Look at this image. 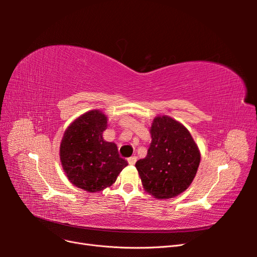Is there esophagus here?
<instances>
[{
	"mask_svg": "<svg viewBox=\"0 0 257 257\" xmlns=\"http://www.w3.org/2000/svg\"><path fill=\"white\" fill-rule=\"evenodd\" d=\"M136 161H137V158H136V157H131V158L127 159V162H128L130 165H134L135 163H136Z\"/></svg>",
	"mask_w": 257,
	"mask_h": 257,
	"instance_id": "esophagus-1",
	"label": "esophagus"
}]
</instances>
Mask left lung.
Wrapping results in <instances>:
<instances>
[{
  "mask_svg": "<svg viewBox=\"0 0 257 257\" xmlns=\"http://www.w3.org/2000/svg\"><path fill=\"white\" fill-rule=\"evenodd\" d=\"M151 144L147 157L136 162L144 190L158 199H169L193 182L200 163L197 144L182 123L158 115L150 127Z\"/></svg>",
  "mask_w": 257,
  "mask_h": 257,
  "instance_id": "1",
  "label": "left lung"
}]
</instances>
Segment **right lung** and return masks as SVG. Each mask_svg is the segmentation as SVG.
<instances>
[{
	"instance_id": "1",
	"label": "right lung",
	"mask_w": 257,
	"mask_h": 257,
	"mask_svg": "<svg viewBox=\"0 0 257 257\" xmlns=\"http://www.w3.org/2000/svg\"><path fill=\"white\" fill-rule=\"evenodd\" d=\"M107 120L98 109L80 114L67 126L60 145L61 165L68 181L89 193L109 188L127 166L116 145L103 138Z\"/></svg>"
}]
</instances>
